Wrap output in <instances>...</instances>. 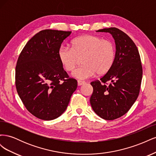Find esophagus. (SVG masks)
Masks as SVG:
<instances>
[{
	"mask_svg": "<svg viewBox=\"0 0 156 156\" xmlns=\"http://www.w3.org/2000/svg\"><path fill=\"white\" fill-rule=\"evenodd\" d=\"M85 83H86V82L84 81H81V80H78L77 81V84L79 86H81V85H83V84H85Z\"/></svg>",
	"mask_w": 156,
	"mask_h": 156,
	"instance_id": "34e87169",
	"label": "esophagus"
}]
</instances>
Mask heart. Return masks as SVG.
Here are the masks:
<instances>
[{
    "label": "heart",
    "instance_id": "1",
    "mask_svg": "<svg viewBox=\"0 0 156 156\" xmlns=\"http://www.w3.org/2000/svg\"><path fill=\"white\" fill-rule=\"evenodd\" d=\"M69 46H61L58 51V58L61 65L67 72H72L77 66L79 58L83 65L75 69L72 75L77 79H86L98 75H104L114 64L116 47L108 39L95 35H83L76 37Z\"/></svg>",
    "mask_w": 156,
    "mask_h": 156
}]
</instances>
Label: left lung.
<instances>
[{"instance_id": "1", "label": "left lung", "mask_w": 156, "mask_h": 156, "mask_svg": "<svg viewBox=\"0 0 156 156\" xmlns=\"http://www.w3.org/2000/svg\"><path fill=\"white\" fill-rule=\"evenodd\" d=\"M97 32L112 34L116 44V58L106 74L91 82L93 93L90 102L99 116L112 120L124 115L137 99L143 68L138 49L126 33L115 27ZM107 82L112 83L108 85Z\"/></svg>"}]
</instances>
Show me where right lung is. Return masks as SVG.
<instances>
[{
    "label": "right lung",
    "instance_id": "1",
    "mask_svg": "<svg viewBox=\"0 0 156 156\" xmlns=\"http://www.w3.org/2000/svg\"><path fill=\"white\" fill-rule=\"evenodd\" d=\"M71 31L47 29L27 42L16 67L18 95L32 115L51 120L66 111L77 87L58 58V51Z\"/></svg>",
    "mask_w": 156,
    "mask_h": 156
}]
</instances>
